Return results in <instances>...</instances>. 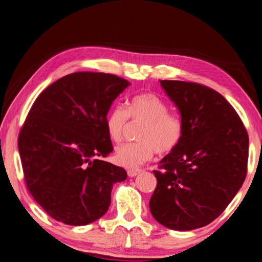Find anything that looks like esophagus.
<instances>
[{"mask_svg": "<svg viewBox=\"0 0 262 262\" xmlns=\"http://www.w3.org/2000/svg\"><path fill=\"white\" fill-rule=\"evenodd\" d=\"M140 172H141V169H138V168L129 169V171H128V176H130V178H134V176H137Z\"/></svg>", "mask_w": 262, "mask_h": 262, "instance_id": "esophagus-1", "label": "esophagus"}]
</instances>
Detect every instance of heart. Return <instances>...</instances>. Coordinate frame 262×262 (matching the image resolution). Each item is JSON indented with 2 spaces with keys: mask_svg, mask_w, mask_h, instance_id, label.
Segmentation results:
<instances>
[{
  "mask_svg": "<svg viewBox=\"0 0 262 262\" xmlns=\"http://www.w3.org/2000/svg\"><path fill=\"white\" fill-rule=\"evenodd\" d=\"M129 118L142 121L138 139L139 142L120 145L115 159L124 167H137L150 161L155 152L168 154L180 144L183 137V122L180 117L169 114L167 104L152 93L134 96L128 105H116L105 117V129L111 141L119 143L128 125Z\"/></svg>",
  "mask_w": 262,
  "mask_h": 262,
  "instance_id": "b5f03b06",
  "label": "heart"
}]
</instances>
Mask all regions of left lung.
I'll return each instance as SVG.
<instances>
[{
	"mask_svg": "<svg viewBox=\"0 0 262 262\" xmlns=\"http://www.w3.org/2000/svg\"><path fill=\"white\" fill-rule=\"evenodd\" d=\"M178 107L183 137L161 160L150 210L174 230H192L221 215L247 175L249 138L236 110L214 89L196 82L161 80Z\"/></svg>",
	"mask_w": 262,
	"mask_h": 262,
	"instance_id": "left-lung-1",
	"label": "left lung"
}]
</instances>
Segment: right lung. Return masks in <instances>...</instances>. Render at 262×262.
<instances>
[{"label":"right lung","mask_w":262,"mask_h":262,"mask_svg":"<svg viewBox=\"0 0 262 262\" xmlns=\"http://www.w3.org/2000/svg\"><path fill=\"white\" fill-rule=\"evenodd\" d=\"M130 82L80 72L53 82L28 112L18 134L27 189L56 221L83 226L102 217L115 183L126 172L102 160L114 150L105 117Z\"/></svg>","instance_id":"add662e5"}]
</instances>
